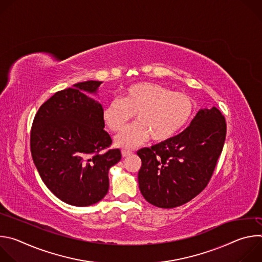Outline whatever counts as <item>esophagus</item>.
Segmentation results:
<instances>
[{
    "mask_svg": "<svg viewBox=\"0 0 262 262\" xmlns=\"http://www.w3.org/2000/svg\"><path fill=\"white\" fill-rule=\"evenodd\" d=\"M121 154H122V157H123V158H126V157H129V156L133 155V152L129 151V150H122Z\"/></svg>",
    "mask_w": 262,
    "mask_h": 262,
    "instance_id": "obj_1",
    "label": "esophagus"
}]
</instances>
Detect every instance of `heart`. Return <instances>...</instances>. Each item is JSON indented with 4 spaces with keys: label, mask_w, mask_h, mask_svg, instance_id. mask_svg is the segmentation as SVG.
<instances>
[{
    "label": "heart",
    "mask_w": 262,
    "mask_h": 262,
    "mask_svg": "<svg viewBox=\"0 0 262 262\" xmlns=\"http://www.w3.org/2000/svg\"><path fill=\"white\" fill-rule=\"evenodd\" d=\"M195 103L191 96L150 82L129 85L121 99L115 98L102 108V120L112 132H120L136 116L137 122L115 138L121 148H135L149 138L164 143L177 136L191 121Z\"/></svg>",
    "instance_id": "heart-1"
}]
</instances>
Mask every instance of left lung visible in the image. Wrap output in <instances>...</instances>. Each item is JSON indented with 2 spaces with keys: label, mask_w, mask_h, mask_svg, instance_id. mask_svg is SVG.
Here are the masks:
<instances>
[{
  "label": "left lung",
  "mask_w": 262,
  "mask_h": 262,
  "mask_svg": "<svg viewBox=\"0 0 262 262\" xmlns=\"http://www.w3.org/2000/svg\"><path fill=\"white\" fill-rule=\"evenodd\" d=\"M226 138V121L212 106L201 108L173 139L142 148L139 188L150 204L173 208L191 201L207 185Z\"/></svg>",
  "instance_id": "left-lung-1"
}]
</instances>
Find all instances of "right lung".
<instances>
[{
	"instance_id": "obj_1",
	"label": "right lung",
	"mask_w": 262,
	"mask_h": 262,
	"mask_svg": "<svg viewBox=\"0 0 262 262\" xmlns=\"http://www.w3.org/2000/svg\"><path fill=\"white\" fill-rule=\"evenodd\" d=\"M102 82L86 81L56 92L35 115L31 130L33 162L48 189L63 202L89 206L108 191V170L121 160L103 129L97 95Z\"/></svg>"
}]
</instances>
